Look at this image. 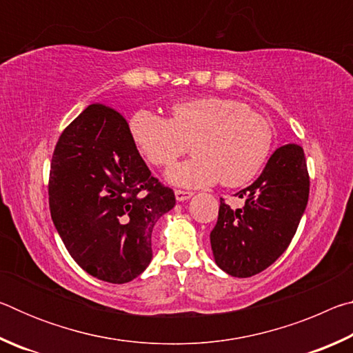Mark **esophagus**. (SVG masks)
Segmentation results:
<instances>
[{"instance_id":"esophagus-1","label":"esophagus","mask_w":353,"mask_h":353,"mask_svg":"<svg viewBox=\"0 0 353 353\" xmlns=\"http://www.w3.org/2000/svg\"><path fill=\"white\" fill-rule=\"evenodd\" d=\"M174 194H176V199H177L179 202H182V201H187V199H190L191 196H193V191H187V190H176V191H174Z\"/></svg>"}]
</instances>
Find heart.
<instances>
[{
  "label": "heart",
  "instance_id": "obj_1",
  "mask_svg": "<svg viewBox=\"0 0 353 353\" xmlns=\"http://www.w3.org/2000/svg\"><path fill=\"white\" fill-rule=\"evenodd\" d=\"M130 135L154 166H170L188 151L194 157L168 171L172 183L205 187L223 182L241 187L259 176L272 149L265 117L234 98L207 97L171 107V119L151 110L135 112Z\"/></svg>",
  "mask_w": 353,
  "mask_h": 353
}]
</instances>
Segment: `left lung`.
Masks as SVG:
<instances>
[{
	"label": "left lung",
	"mask_w": 353,
	"mask_h": 353,
	"mask_svg": "<svg viewBox=\"0 0 353 353\" xmlns=\"http://www.w3.org/2000/svg\"><path fill=\"white\" fill-rule=\"evenodd\" d=\"M308 194L302 146L290 143L277 148L260 177L236 193L244 199L241 208H230L221 199L218 223L210 232L216 265L234 277L265 271L290 246Z\"/></svg>",
	"instance_id": "left-lung-1"
}]
</instances>
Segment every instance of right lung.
I'll return each mask as SVG.
<instances>
[{"instance_id": "right-lung-1", "label": "right lung", "mask_w": 353, "mask_h": 353, "mask_svg": "<svg viewBox=\"0 0 353 353\" xmlns=\"http://www.w3.org/2000/svg\"><path fill=\"white\" fill-rule=\"evenodd\" d=\"M48 196L70 255L109 283L130 282L146 270L154 225L176 205L174 191L151 176L126 118L99 103L59 137Z\"/></svg>"}]
</instances>
